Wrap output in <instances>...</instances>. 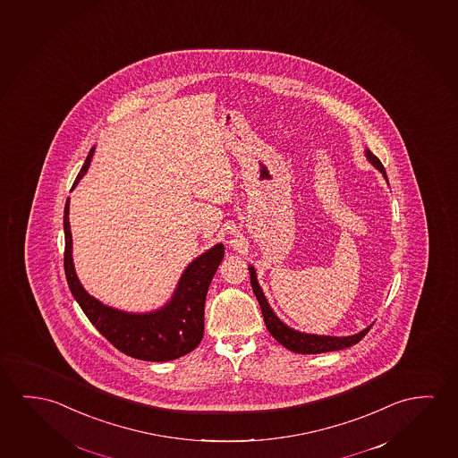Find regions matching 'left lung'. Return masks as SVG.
<instances>
[{
	"instance_id": "1",
	"label": "left lung",
	"mask_w": 458,
	"mask_h": 458,
	"mask_svg": "<svg viewBox=\"0 0 458 458\" xmlns=\"http://www.w3.org/2000/svg\"><path fill=\"white\" fill-rule=\"evenodd\" d=\"M366 157H368V160H369V162L373 163L376 168L379 169L380 173L384 174V177L387 179V176H386V169L382 166V163H380L379 158H377L373 152H369V150H366ZM249 271H250V284H252V289H254L255 296H257L259 304H260L261 314H263V318H265V324H267V331H269V333H271V335H273V336H275V338L277 339L284 347H287V349L292 351V352L322 353L331 352V351H341V349H345V347H351V345L357 344L359 341L365 338L366 333L371 330V327H373V325H369L368 328H365L363 331H360L357 335H352V336H344V338L318 336V335H306V333H300V331L292 330V328H289L287 325L282 324L281 320L276 317L273 310L269 308L267 298L263 295L260 285H259V282H257L254 267H249Z\"/></svg>"
}]
</instances>
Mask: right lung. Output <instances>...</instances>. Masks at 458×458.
<instances>
[{
  "label": "right lung",
  "instance_id": "right-lung-1",
  "mask_svg": "<svg viewBox=\"0 0 458 458\" xmlns=\"http://www.w3.org/2000/svg\"><path fill=\"white\" fill-rule=\"evenodd\" d=\"M93 150L85 158L72 189L84 177L92 162ZM71 189V191H72ZM70 199L64 204V275L71 293L95 328L120 352L148 361H168L191 352L204 333V301L212 277L224 259L225 247H212L191 261L183 271L173 300L165 308L148 314H128L107 308L85 292L71 257Z\"/></svg>",
  "mask_w": 458,
  "mask_h": 458
}]
</instances>
